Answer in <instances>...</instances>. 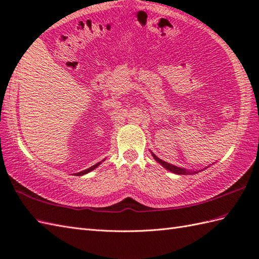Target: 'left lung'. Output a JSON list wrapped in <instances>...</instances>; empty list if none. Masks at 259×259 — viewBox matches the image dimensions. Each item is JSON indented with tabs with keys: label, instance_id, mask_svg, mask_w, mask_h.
Segmentation results:
<instances>
[{
	"label": "left lung",
	"instance_id": "8db88e82",
	"mask_svg": "<svg viewBox=\"0 0 259 259\" xmlns=\"http://www.w3.org/2000/svg\"><path fill=\"white\" fill-rule=\"evenodd\" d=\"M151 154H152V157H153V159L158 162V163H160L162 166L164 167V169H166V170H169L170 172H172V173H176V174H181V176H186V174H195V173H198V172H201V171H203V170H198V171H192V170H186V169H184V167H180V166H177V165H173V164H170V163H167V162H165V161H163V160H161L160 158H158L157 155H155L153 152H151ZM209 166V165H208ZM208 166H206V167H208ZM205 167V169H206ZM204 169V170H205Z\"/></svg>",
	"mask_w": 259,
	"mask_h": 259
}]
</instances>
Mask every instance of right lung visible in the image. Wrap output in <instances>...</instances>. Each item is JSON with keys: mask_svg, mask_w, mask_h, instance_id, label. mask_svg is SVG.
<instances>
[{"mask_svg": "<svg viewBox=\"0 0 259 259\" xmlns=\"http://www.w3.org/2000/svg\"><path fill=\"white\" fill-rule=\"evenodd\" d=\"M102 161H105V160H102ZM102 161H100V162H98L97 164H95V165H93V166H90V167H88V169H86V170H83V171H80V172H78V173H75L76 176H83V174H87V173H89V172H92L93 170H95L96 167H98L100 164H101V162Z\"/></svg>", "mask_w": 259, "mask_h": 259, "instance_id": "right-lung-1", "label": "right lung"}]
</instances>
